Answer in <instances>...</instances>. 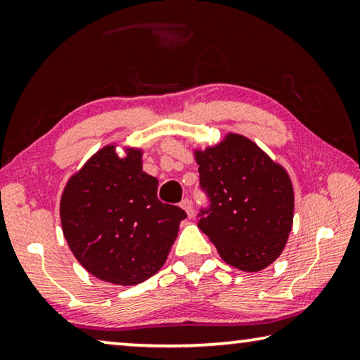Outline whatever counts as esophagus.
<instances>
[{
    "label": "esophagus",
    "instance_id": "1",
    "mask_svg": "<svg viewBox=\"0 0 360 360\" xmlns=\"http://www.w3.org/2000/svg\"><path fill=\"white\" fill-rule=\"evenodd\" d=\"M181 207H182V210L186 211L187 216H189V218H192V214H193V207H192V202L189 200V198H184V200L181 202Z\"/></svg>",
    "mask_w": 360,
    "mask_h": 360
}]
</instances>
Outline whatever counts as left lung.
<instances>
[{"label":"left lung","mask_w":360,"mask_h":360,"mask_svg":"<svg viewBox=\"0 0 360 360\" xmlns=\"http://www.w3.org/2000/svg\"><path fill=\"white\" fill-rule=\"evenodd\" d=\"M200 187L210 208L198 227L227 264L258 272L283 252L293 224L290 176L253 141L229 133L218 146L195 150Z\"/></svg>","instance_id":"obj_1"}]
</instances>
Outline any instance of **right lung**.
I'll return each mask as SVG.
<instances>
[{
	"mask_svg": "<svg viewBox=\"0 0 360 360\" xmlns=\"http://www.w3.org/2000/svg\"><path fill=\"white\" fill-rule=\"evenodd\" d=\"M158 181L142 171V150L118 157L105 146L68 179L62 232L84 269L104 282L138 285L165 264L186 211L162 203Z\"/></svg>",
	"mask_w": 360,
	"mask_h": 360,
	"instance_id": "1",
	"label": "right lung"
}]
</instances>
